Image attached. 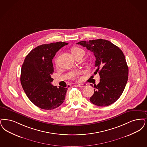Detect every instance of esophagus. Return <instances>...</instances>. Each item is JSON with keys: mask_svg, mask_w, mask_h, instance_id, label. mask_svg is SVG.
I'll return each instance as SVG.
<instances>
[{"mask_svg": "<svg viewBox=\"0 0 147 147\" xmlns=\"http://www.w3.org/2000/svg\"><path fill=\"white\" fill-rule=\"evenodd\" d=\"M78 85L80 88H84V87L87 86V84H84V83H81V84H78Z\"/></svg>", "mask_w": 147, "mask_h": 147, "instance_id": "obj_1", "label": "esophagus"}]
</instances>
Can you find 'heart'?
Wrapping results in <instances>:
<instances>
[{"label": "heart", "instance_id": "1", "mask_svg": "<svg viewBox=\"0 0 147 147\" xmlns=\"http://www.w3.org/2000/svg\"><path fill=\"white\" fill-rule=\"evenodd\" d=\"M71 53H72L73 56H75V55H76L78 53H82L84 54V51L82 50V49H81L80 48H78V47L73 48L71 49ZM55 62H56V63H57V61L56 60Z\"/></svg>", "mask_w": 147, "mask_h": 147}]
</instances>
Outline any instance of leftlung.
Here are the masks:
<instances>
[{
  "mask_svg": "<svg viewBox=\"0 0 147 147\" xmlns=\"http://www.w3.org/2000/svg\"><path fill=\"white\" fill-rule=\"evenodd\" d=\"M77 44L86 47L96 57L94 74L98 72L100 79L97 85L90 84L94 88L91 102L100 107L112 105L123 94L128 80L129 68L123 51L102 39L79 41Z\"/></svg>",
  "mask_w": 147,
  "mask_h": 147,
  "instance_id": "left-lung-1",
  "label": "left lung"
}]
</instances>
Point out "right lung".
<instances>
[{
  "label": "right lung",
  "mask_w": 147,
  "mask_h": 147,
  "mask_svg": "<svg viewBox=\"0 0 147 147\" xmlns=\"http://www.w3.org/2000/svg\"><path fill=\"white\" fill-rule=\"evenodd\" d=\"M67 44L62 41L42 44L31 50L24 59L20 78L22 86L30 100L42 109H55L65 100L68 88L53 86L51 76L53 57Z\"/></svg>",
  "instance_id": "add662e5"
}]
</instances>
